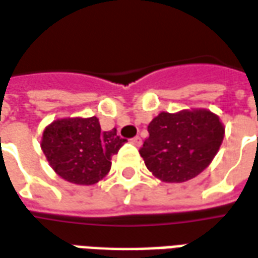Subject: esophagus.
Returning a JSON list of instances; mask_svg holds the SVG:
<instances>
[{
    "instance_id": "34e87169",
    "label": "esophagus",
    "mask_w": 258,
    "mask_h": 258,
    "mask_svg": "<svg viewBox=\"0 0 258 258\" xmlns=\"http://www.w3.org/2000/svg\"><path fill=\"white\" fill-rule=\"evenodd\" d=\"M131 142L134 144L135 147H141V144H142V138L141 137H134L133 140H131Z\"/></svg>"
}]
</instances>
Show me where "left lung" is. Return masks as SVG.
I'll return each instance as SVG.
<instances>
[{
	"mask_svg": "<svg viewBox=\"0 0 258 258\" xmlns=\"http://www.w3.org/2000/svg\"><path fill=\"white\" fill-rule=\"evenodd\" d=\"M140 149L155 177L166 183L194 179L210 166L225 137L219 117L207 109L162 111L148 125Z\"/></svg>",
	"mask_w": 258,
	"mask_h": 258,
	"instance_id": "obj_1",
	"label": "left lung"
}]
</instances>
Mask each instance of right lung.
Segmentation results:
<instances>
[{
	"mask_svg": "<svg viewBox=\"0 0 258 258\" xmlns=\"http://www.w3.org/2000/svg\"><path fill=\"white\" fill-rule=\"evenodd\" d=\"M124 142L116 128L102 131L98 117H66L44 128L40 147L61 179L92 185L110 172L111 156Z\"/></svg>",
	"mask_w": 258,
	"mask_h": 258,
	"instance_id": "right-lung-1",
	"label": "right lung"
}]
</instances>
